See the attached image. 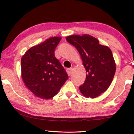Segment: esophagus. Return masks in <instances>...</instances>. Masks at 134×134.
Instances as JSON below:
<instances>
[{"label":"esophagus","mask_w":134,"mask_h":134,"mask_svg":"<svg viewBox=\"0 0 134 134\" xmlns=\"http://www.w3.org/2000/svg\"><path fill=\"white\" fill-rule=\"evenodd\" d=\"M72 68H68L66 69V72L68 73V74L69 76H70L71 74H72Z\"/></svg>","instance_id":"obj_1"}]
</instances>
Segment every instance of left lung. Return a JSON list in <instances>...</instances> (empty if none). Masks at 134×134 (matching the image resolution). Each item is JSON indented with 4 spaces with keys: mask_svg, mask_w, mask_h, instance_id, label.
<instances>
[{
    "mask_svg": "<svg viewBox=\"0 0 134 134\" xmlns=\"http://www.w3.org/2000/svg\"><path fill=\"white\" fill-rule=\"evenodd\" d=\"M66 40L78 51L87 72L85 82L79 87L80 92L86 98L100 96L109 88L116 71L110 49L87 34L72 35Z\"/></svg>",
    "mask_w": 134,
    "mask_h": 134,
    "instance_id": "obj_1",
    "label": "left lung"
}]
</instances>
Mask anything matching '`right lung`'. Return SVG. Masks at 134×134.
<instances>
[{"mask_svg": "<svg viewBox=\"0 0 134 134\" xmlns=\"http://www.w3.org/2000/svg\"><path fill=\"white\" fill-rule=\"evenodd\" d=\"M61 39L59 36L47 39L31 47L22 57V79L27 88L38 98H52L68 79L54 54Z\"/></svg>", "mask_w": 134, "mask_h": 134, "instance_id": "obj_1", "label": "right lung"}]
</instances>
